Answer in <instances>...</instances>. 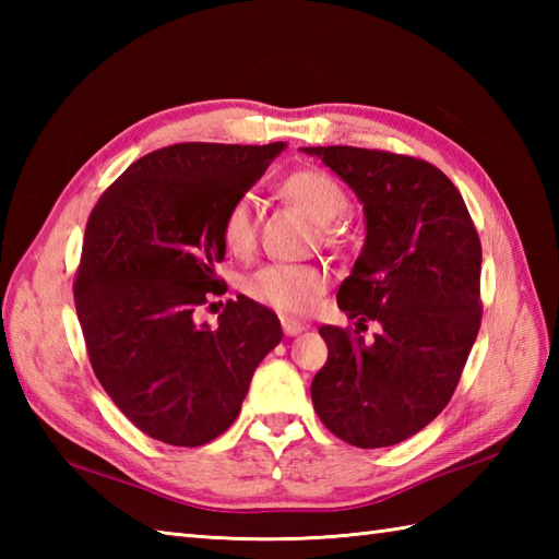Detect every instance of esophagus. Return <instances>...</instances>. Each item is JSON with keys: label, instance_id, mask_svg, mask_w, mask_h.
<instances>
[{"label": "esophagus", "instance_id": "esophagus-1", "mask_svg": "<svg viewBox=\"0 0 559 559\" xmlns=\"http://www.w3.org/2000/svg\"><path fill=\"white\" fill-rule=\"evenodd\" d=\"M281 324H283V331H286V336H298L307 329L302 322H298V319L293 317H281Z\"/></svg>", "mask_w": 559, "mask_h": 559}]
</instances>
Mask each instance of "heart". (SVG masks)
<instances>
[{"label":"heart","instance_id":"1","mask_svg":"<svg viewBox=\"0 0 559 559\" xmlns=\"http://www.w3.org/2000/svg\"><path fill=\"white\" fill-rule=\"evenodd\" d=\"M281 192L317 223L329 225L348 211V194L338 180L317 168L293 170ZM221 240L233 254L245 257L257 245V213L249 194H237L223 211ZM326 273L310 264H269L245 281V293L259 305L283 314H302L322 298Z\"/></svg>","mask_w":559,"mask_h":559}]
</instances>
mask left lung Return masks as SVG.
<instances>
[{
    "label": "left lung",
    "mask_w": 559,
    "mask_h": 559,
    "mask_svg": "<svg viewBox=\"0 0 559 559\" xmlns=\"http://www.w3.org/2000/svg\"><path fill=\"white\" fill-rule=\"evenodd\" d=\"M362 201L367 237L338 288L358 331L322 326L329 358L312 403L331 432L360 449L399 444L444 411L476 343L480 237L459 189L432 163L355 146H305Z\"/></svg>",
    "instance_id": "left-lung-1"
}]
</instances>
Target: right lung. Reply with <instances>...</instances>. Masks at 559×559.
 <instances>
[{"instance_id":"1","label":"right lung","mask_w":559,"mask_h":559,"mask_svg":"<svg viewBox=\"0 0 559 559\" xmlns=\"http://www.w3.org/2000/svg\"><path fill=\"white\" fill-rule=\"evenodd\" d=\"M286 148L175 144L134 160L93 206L74 305L98 382L141 432L201 447L235 423L257 365L283 338L269 307L237 295L197 322L223 261L221 218Z\"/></svg>"}]
</instances>
